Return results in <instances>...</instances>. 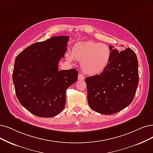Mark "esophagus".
Masks as SVG:
<instances>
[{
    "mask_svg": "<svg viewBox=\"0 0 153 153\" xmlns=\"http://www.w3.org/2000/svg\"><path fill=\"white\" fill-rule=\"evenodd\" d=\"M78 80H84V79H85V77H84V76H83V75H82V74H78Z\"/></svg>",
    "mask_w": 153,
    "mask_h": 153,
    "instance_id": "obj_1",
    "label": "esophagus"
}]
</instances>
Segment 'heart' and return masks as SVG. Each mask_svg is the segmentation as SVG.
Returning a JSON list of instances; mask_svg holds the SVG:
<instances>
[{
    "label": "heart",
    "mask_w": 153,
    "mask_h": 153,
    "mask_svg": "<svg viewBox=\"0 0 153 153\" xmlns=\"http://www.w3.org/2000/svg\"><path fill=\"white\" fill-rule=\"evenodd\" d=\"M109 47L95 42H78L73 46L71 54H67L70 62L73 59L81 62L83 71L89 75H96L104 70L111 59Z\"/></svg>",
    "instance_id": "heart-1"
}]
</instances>
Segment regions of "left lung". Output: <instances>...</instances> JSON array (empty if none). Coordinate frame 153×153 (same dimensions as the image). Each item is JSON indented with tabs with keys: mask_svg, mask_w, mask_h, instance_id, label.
Masks as SVG:
<instances>
[{
	"mask_svg": "<svg viewBox=\"0 0 153 153\" xmlns=\"http://www.w3.org/2000/svg\"><path fill=\"white\" fill-rule=\"evenodd\" d=\"M109 63L100 74L85 78L87 99L94 111L105 115L119 112L129 106L139 83L138 61L131 48L121 51L109 46Z\"/></svg>",
	"mask_w": 153,
	"mask_h": 153,
	"instance_id": "8db88e82",
	"label": "left lung"
}]
</instances>
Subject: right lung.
Instances as JSON below:
<instances>
[{
	"mask_svg": "<svg viewBox=\"0 0 153 153\" xmlns=\"http://www.w3.org/2000/svg\"><path fill=\"white\" fill-rule=\"evenodd\" d=\"M69 36H54L29 46L15 59L13 80L21 104L39 117L61 113L66 103V91L78 79L73 68L58 70L65 57Z\"/></svg>",
	"mask_w": 153,
	"mask_h": 153,
	"instance_id": "obj_1",
	"label": "right lung"
}]
</instances>
